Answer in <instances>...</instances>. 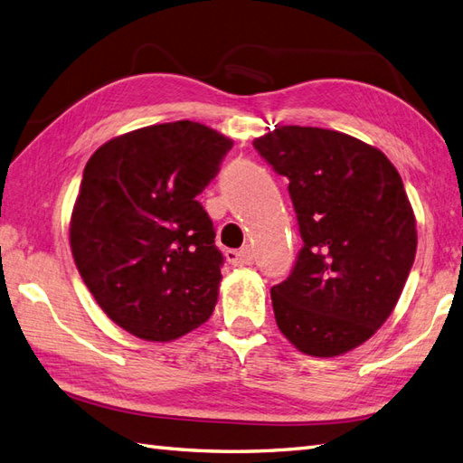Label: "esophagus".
Returning a JSON list of instances; mask_svg holds the SVG:
<instances>
[{
	"instance_id": "obj_1",
	"label": "esophagus",
	"mask_w": 463,
	"mask_h": 463,
	"mask_svg": "<svg viewBox=\"0 0 463 463\" xmlns=\"http://www.w3.org/2000/svg\"><path fill=\"white\" fill-rule=\"evenodd\" d=\"M225 260L233 267L250 265L253 261V250L251 248H241V250H228L225 251Z\"/></svg>"
}]
</instances>
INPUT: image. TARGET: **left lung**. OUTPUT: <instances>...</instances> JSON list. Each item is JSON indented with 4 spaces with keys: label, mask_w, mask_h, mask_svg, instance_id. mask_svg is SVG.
Listing matches in <instances>:
<instances>
[{
    "label": "left lung",
    "mask_w": 463,
    "mask_h": 463,
    "mask_svg": "<svg viewBox=\"0 0 463 463\" xmlns=\"http://www.w3.org/2000/svg\"><path fill=\"white\" fill-rule=\"evenodd\" d=\"M289 180L303 248L271 287L275 321L301 353L328 358L368 341L402 295L416 218L383 152L345 132L279 127L253 140Z\"/></svg>",
    "instance_id": "1"
}]
</instances>
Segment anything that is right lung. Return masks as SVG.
Segmentation results:
<instances>
[{"label":"right lung","instance_id":"obj_1","mask_svg":"<svg viewBox=\"0 0 463 463\" xmlns=\"http://www.w3.org/2000/svg\"><path fill=\"white\" fill-rule=\"evenodd\" d=\"M233 140L200 122L152 125L89 158L71 215L77 269L110 321L168 343L208 321L222 251L196 200Z\"/></svg>","mask_w":463,"mask_h":463}]
</instances>
